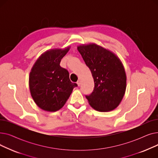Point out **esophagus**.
<instances>
[{"label": "esophagus", "mask_w": 158, "mask_h": 158, "mask_svg": "<svg viewBox=\"0 0 158 158\" xmlns=\"http://www.w3.org/2000/svg\"><path fill=\"white\" fill-rule=\"evenodd\" d=\"M77 85H78V86H79L80 85H81V81L80 80H79V81H77Z\"/></svg>", "instance_id": "obj_1"}]
</instances>
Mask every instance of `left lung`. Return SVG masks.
Listing matches in <instances>:
<instances>
[{
    "instance_id": "1",
    "label": "left lung",
    "mask_w": 158,
    "mask_h": 158,
    "mask_svg": "<svg viewBox=\"0 0 158 158\" xmlns=\"http://www.w3.org/2000/svg\"><path fill=\"white\" fill-rule=\"evenodd\" d=\"M77 50L94 80L93 92L86 95L89 105L98 111L114 110L126 89V75L119 58L94 44L80 45Z\"/></svg>"
}]
</instances>
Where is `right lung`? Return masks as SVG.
<instances>
[{
	"instance_id": "1",
	"label": "right lung",
	"mask_w": 158,
	"mask_h": 158,
	"mask_svg": "<svg viewBox=\"0 0 158 158\" xmlns=\"http://www.w3.org/2000/svg\"><path fill=\"white\" fill-rule=\"evenodd\" d=\"M69 47L52 49L41 55L32 66L29 76L31 96L39 107L47 111L60 110L77 85L69 79V71L60 62Z\"/></svg>"
}]
</instances>
